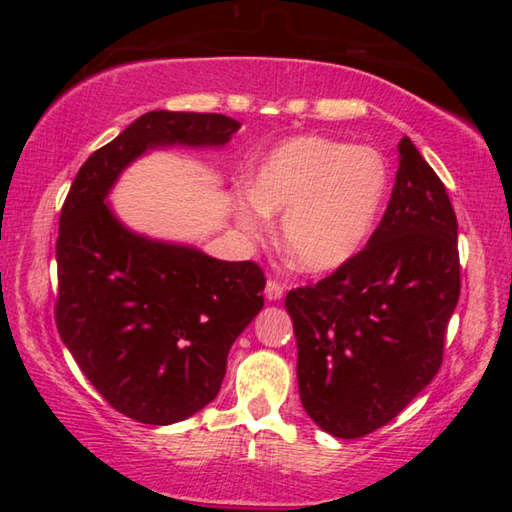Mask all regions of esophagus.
<instances>
[{"mask_svg": "<svg viewBox=\"0 0 512 512\" xmlns=\"http://www.w3.org/2000/svg\"><path fill=\"white\" fill-rule=\"evenodd\" d=\"M264 293H266V300L275 302V300H280V298H282L284 287H282L280 282H275V280H268V282H266V289H264Z\"/></svg>", "mask_w": 512, "mask_h": 512, "instance_id": "1", "label": "esophagus"}]
</instances>
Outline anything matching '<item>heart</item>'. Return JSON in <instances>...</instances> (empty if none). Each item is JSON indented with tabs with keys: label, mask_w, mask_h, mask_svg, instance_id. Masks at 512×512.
<instances>
[{
	"label": "heart",
	"mask_w": 512,
	"mask_h": 512,
	"mask_svg": "<svg viewBox=\"0 0 512 512\" xmlns=\"http://www.w3.org/2000/svg\"><path fill=\"white\" fill-rule=\"evenodd\" d=\"M388 185L391 171L372 146L298 135L262 160L235 214L253 239L268 232V214H282L280 239L291 264L302 273H332L368 244Z\"/></svg>",
	"instance_id": "1"
}]
</instances>
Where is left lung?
Masks as SVG:
<instances>
[{"instance_id": "1", "label": "left lung", "mask_w": 512, "mask_h": 512, "mask_svg": "<svg viewBox=\"0 0 512 512\" xmlns=\"http://www.w3.org/2000/svg\"><path fill=\"white\" fill-rule=\"evenodd\" d=\"M397 151L391 203L366 248L284 300L302 406L336 438L384 427L429 386L461 293L458 223L443 180L409 137Z\"/></svg>"}]
</instances>
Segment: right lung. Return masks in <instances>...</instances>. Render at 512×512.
<instances>
[{
    "instance_id": "add662e5",
    "label": "right lung",
    "mask_w": 512,
    "mask_h": 512,
    "mask_svg": "<svg viewBox=\"0 0 512 512\" xmlns=\"http://www.w3.org/2000/svg\"><path fill=\"white\" fill-rule=\"evenodd\" d=\"M239 126L214 112H146L85 160L60 212L58 334L103 400L137 422L164 427L214 400L266 280L253 262L137 235L106 198L146 151L221 149Z\"/></svg>"
}]
</instances>
